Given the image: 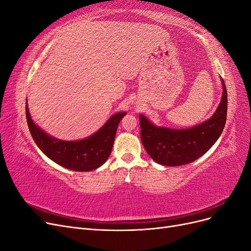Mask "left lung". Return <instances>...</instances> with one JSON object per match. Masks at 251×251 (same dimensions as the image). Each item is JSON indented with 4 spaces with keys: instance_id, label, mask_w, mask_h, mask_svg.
Masks as SVG:
<instances>
[{
    "instance_id": "left-lung-1",
    "label": "left lung",
    "mask_w": 251,
    "mask_h": 251,
    "mask_svg": "<svg viewBox=\"0 0 251 251\" xmlns=\"http://www.w3.org/2000/svg\"><path fill=\"white\" fill-rule=\"evenodd\" d=\"M223 95L212 117L186 130L156 126L139 116L140 137L144 149L154 161L166 166L194 162L214 146L222 134L227 115V91L224 80Z\"/></svg>"
}]
</instances>
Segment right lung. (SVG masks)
<instances>
[{
    "mask_svg": "<svg viewBox=\"0 0 251 251\" xmlns=\"http://www.w3.org/2000/svg\"><path fill=\"white\" fill-rule=\"evenodd\" d=\"M125 112L113 115L105 125L90 137L77 141H64L53 138L37 126L26 105V118L30 134L36 146L52 161L68 170L90 172L102 165L109 158L114 139Z\"/></svg>",
    "mask_w": 251,
    "mask_h": 251,
    "instance_id": "obj_1",
    "label": "right lung"
}]
</instances>
